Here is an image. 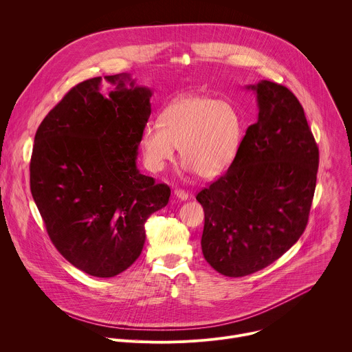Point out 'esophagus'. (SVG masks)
I'll return each mask as SVG.
<instances>
[{
    "label": "esophagus",
    "mask_w": 352,
    "mask_h": 352,
    "mask_svg": "<svg viewBox=\"0 0 352 352\" xmlns=\"http://www.w3.org/2000/svg\"><path fill=\"white\" fill-rule=\"evenodd\" d=\"M174 195H175L178 199H181V200H186V199L189 197V193L185 192V190H182V189H175V190H174Z\"/></svg>",
    "instance_id": "obj_1"
}]
</instances>
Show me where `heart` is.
<instances>
[{
    "mask_svg": "<svg viewBox=\"0 0 352 352\" xmlns=\"http://www.w3.org/2000/svg\"><path fill=\"white\" fill-rule=\"evenodd\" d=\"M243 136L236 107L208 96H185L170 103L159 122H147L140 132L144 163L162 171L179 147L186 170L202 178L223 174L235 160Z\"/></svg>",
    "mask_w": 352,
    "mask_h": 352,
    "instance_id": "heart-1",
    "label": "heart"
}]
</instances>
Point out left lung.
I'll list each match as a JSON object with an SVG mask.
<instances>
[{
	"instance_id": "8db88e82",
	"label": "left lung",
	"mask_w": 352,
	"mask_h": 352,
	"mask_svg": "<svg viewBox=\"0 0 352 352\" xmlns=\"http://www.w3.org/2000/svg\"><path fill=\"white\" fill-rule=\"evenodd\" d=\"M246 89L256 94L258 121L226 174L196 196L205 210L204 256L227 277L265 269L304 234L319 167L318 144L294 93L270 80Z\"/></svg>"
}]
</instances>
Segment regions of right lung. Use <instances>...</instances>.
I'll return each mask as SVG.
<instances>
[{
    "mask_svg": "<svg viewBox=\"0 0 352 352\" xmlns=\"http://www.w3.org/2000/svg\"><path fill=\"white\" fill-rule=\"evenodd\" d=\"M72 87L41 121L30 160V190L58 252L93 277H114L142 254L144 223L171 195L136 167L152 90L128 74ZM129 84V87L126 85Z\"/></svg>",
    "mask_w": 352,
    "mask_h": 352,
    "instance_id": "add662e5",
    "label": "right lung"
}]
</instances>
